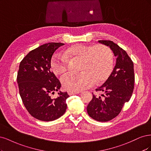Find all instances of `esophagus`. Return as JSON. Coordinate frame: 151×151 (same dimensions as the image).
<instances>
[{"label":"esophagus","instance_id":"obj_1","mask_svg":"<svg viewBox=\"0 0 151 151\" xmlns=\"http://www.w3.org/2000/svg\"><path fill=\"white\" fill-rule=\"evenodd\" d=\"M80 93V91H68V93L70 95H75V94H78Z\"/></svg>","mask_w":151,"mask_h":151}]
</instances>
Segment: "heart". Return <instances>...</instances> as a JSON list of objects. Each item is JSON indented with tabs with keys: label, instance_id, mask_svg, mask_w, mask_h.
<instances>
[{
	"label": "heart",
	"instance_id": "1",
	"mask_svg": "<svg viewBox=\"0 0 151 151\" xmlns=\"http://www.w3.org/2000/svg\"><path fill=\"white\" fill-rule=\"evenodd\" d=\"M65 56L81 60L79 73H68L61 78L63 86L70 91H80L107 78L113 70L114 58L110 48L103 45H85L78 44L68 47ZM51 68L56 75H61L67 71V59L56 55L52 58Z\"/></svg>",
	"mask_w": 151,
	"mask_h": 151
}]
</instances>
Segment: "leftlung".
I'll use <instances>...</instances> for the list:
<instances>
[{"mask_svg": "<svg viewBox=\"0 0 151 151\" xmlns=\"http://www.w3.org/2000/svg\"><path fill=\"white\" fill-rule=\"evenodd\" d=\"M99 43L110 47L116 57L111 73L104 83L96 89L101 92L94 95L87 106L90 117L99 122H107L114 119L128 102L134 88V63L125 50L111 41L100 40Z\"/></svg>", "mask_w": 151, "mask_h": 151, "instance_id": "8db88e82", "label": "left lung"}]
</instances>
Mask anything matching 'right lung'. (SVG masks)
I'll list each match as a JSON object with an SVG mask.
<instances>
[{
    "label": "right lung",
    "instance_id": "right-lung-1",
    "mask_svg": "<svg viewBox=\"0 0 151 151\" xmlns=\"http://www.w3.org/2000/svg\"><path fill=\"white\" fill-rule=\"evenodd\" d=\"M61 42H49L31 51L20 63L17 81L19 94L26 109L33 117L42 121H52L65 113L67 92H58L61 83L51 71V61Z\"/></svg>",
    "mask_w": 151,
    "mask_h": 151
}]
</instances>
